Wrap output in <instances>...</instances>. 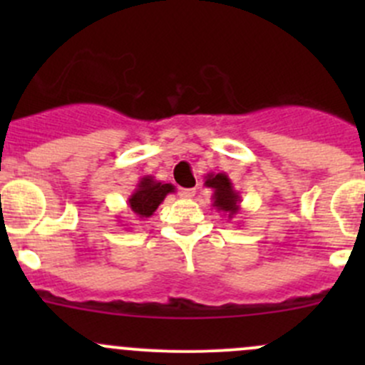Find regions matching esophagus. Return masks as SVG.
Wrapping results in <instances>:
<instances>
[{"label": "esophagus", "mask_w": 365, "mask_h": 365, "mask_svg": "<svg viewBox=\"0 0 365 365\" xmlns=\"http://www.w3.org/2000/svg\"><path fill=\"white\" fill-rule=\"evenodd\" d=\"M180 196L185 197V200H190V197L196 196V189H180Z\"/></svg>", "instance_id": "1"}]
</instances>
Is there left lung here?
Listing matches in <instances>:
<instances>
[{
	"label": "left lung",
	"instance_id": "obj_1",
	"mask_svg": "<svg viewBox=\"0 0 365 365\" xmlns=\"http://www.w3.org/2000/svg\"><path fill=\"white\" fill-rule=\"evenodd\" d=\"M205 185L210 187L213 190L212 206L217 212L224 213L227 217V220L235 219L237 213L240 212V203L242 197L238 190H235L233 182L230 180V176L226 173H208L205 176Z\"/></svg>",
	"mask_w": 365,
	"mask_h": 365
}]
</instances>
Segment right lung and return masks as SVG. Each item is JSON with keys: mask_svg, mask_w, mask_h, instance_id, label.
Returning a JSON list of instances; mask_svg holds the SVG:
<instances>
[{"mask_svg": "<svg viewBox=\"0 0 365 365\" xmlns=\"http://www.w3.org/2000/svg\"><path fill=\"white\" fill-rule=\"evenodd\" d=\"M175 192V185L155 180L153 176H143L135 185L134 192L128 196V208L138 219H148L155 213L168 194Z\"/></svg>", "mask_w": 365, "mask_h": 365, "instance_id": "1", "label": "right lung"}]
</instances>
